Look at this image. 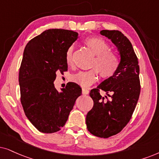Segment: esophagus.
Instances as JSON below:
<instances>
[{
    "mask_svg": "<svg viewBox=\"0 0 159 159\" xmlns=\"http://www.w3.org/2000/svg\"><path fill=\"white\" fill-rule=\"evenodd\" d=\"M89 93V90L88 89H86V88L82 89V94H88Z\"/></svg>",
    "mask_w": 159,
    "mask_h": 159,
    "instance_id": "34e87169",
    "label": "esophagus"
}]
</instances>
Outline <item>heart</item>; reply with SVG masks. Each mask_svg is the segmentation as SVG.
Listing matches in <instances>:
<instances>
[{
	"label": "heart",
	"mask_w": 159,
	"mask_h": 159,
	"mask_svg": "<svg viewBox=\"0 0 159 159\" xmlns=\"http://www.w3.org/2000/svg\"><path fill=\"white\" fill-rule=\"evenodd\" d=\"M85 43L96 55L92 65L95 68L73 74L70 80L78 85L88 87L97 81L98 73L103 79H109L115 75L119 68L120 60L118 55L111 50V46L100 38H89L85 40ZM73 46L67 50L65 60L68 66L73 65Z\"/></svg>",
	"instance_id": "1"
}]
</instances>
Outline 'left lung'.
I'll return each instance as SVG.
<instances>
[{"label":"left lung","mask_w":159,"mask_h":159,"mask_svg":"<svg viewBox=\"0 0 159 159\" xmlns=\"http://www.w3.org/2000/svg\"><path fill=\"white\" fill-rule=\"evenodd\" d=\"M118 48L120 65L115 75L105 80L89 93L94 105L86 115L88 131L94 136L107 138L117 134L132 118L140 94L138 59L132 43L118 30L100 31ZM108 98L101 97L100 91Z\"/></svg>","instance_id":"obj_1"}]
</instances>
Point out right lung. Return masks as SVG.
<instances>
[{"label":"right lung","instance_id":"1","mask_svg":"<svg viewBox=\"0 0 159 159\" xmlns=\"http://www.w3.org/2000/svg\"><path fill=\"white\" fill-rule=\"evenodd\" d=\"M78 38L76 32L50 29L33 38L25 48L19 82L25 116L39 132L54 133L65 126L81 88L69 82L60 93L54 87L57 73L67 70L65 55Z\"/></svg>","mask_w":159,"mask_h":159}]
</instances>
